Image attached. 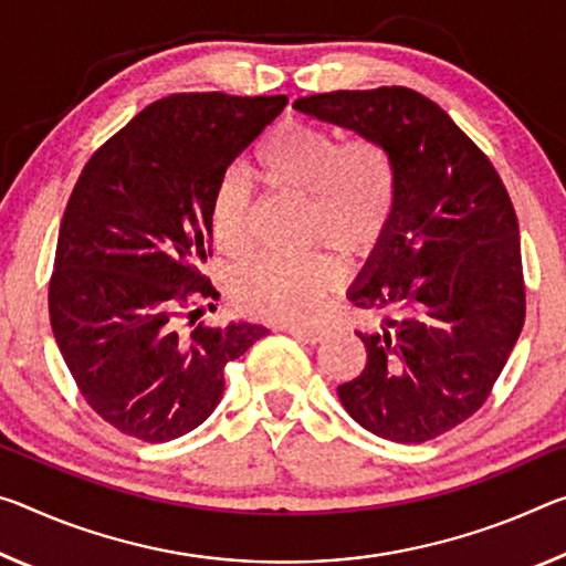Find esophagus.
<instances>
[{"mask_svg":"<svg viewBox=\"0 0 566 566\" xmlns=\"http://www.w3.org/2000/svg\"><path fill=\"white\" fill-rule=\"evenodd\" d=\"M286 332H290L292 337L302 339V343L307 345H317L322 339L327 337V329H319V327H302V325H286Z\"/></svg>","mask_w":566,"mask_h":566,"instance_id":"obj_1","label":"esophagus"}]
</instances>
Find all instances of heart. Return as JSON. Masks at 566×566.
<instances>
[{
    "instance_id": "1",
    "label": "heart",
    "mask_w": 566,
    "mask_h": 566,
    "mask_svg": "<svg viewBox=\"0 0 566 566\" xmlns=\"http://www.w3.org/2000/svg\"><path fill=\"white\" fill-rule=\"evenodd\" d=\"M256 166L266 184L307 199L304 241L345 259L370 254L396 213V164L373 138L343 143L325 125L290 118L269 130ZM251 219L254 188L241 174H229L211 209L213 239L223 254L241 256L251 249ZM332 284L335 264L327 254L262 256L234 274L231 297L247 315L294 319L310 315Z\"/></svg>"
}]
</instances>
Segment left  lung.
<instances>
[{"mask_svg":"<svg viewBox=\"0 0 566 566\" xmlns=\"http://www.w3.org/2000/svg\"><path fill=\"white\" fill-rule=\"evenodd\" d=\"M294 111L382 143L396 164V213L347 292L382 319L357 332L367 363L337 396L385 441H430L486 402L522 335L514 203L476 143L416 90H335Z\"/></svg>","mask_w":566,"mask_h":566,"instance_id":"left-lung-1","label":"left lung"}]
</instances>
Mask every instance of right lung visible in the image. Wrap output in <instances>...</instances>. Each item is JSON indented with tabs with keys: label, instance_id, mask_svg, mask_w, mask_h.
<instances>
[{
	"label": "right lung",
	"instance_id": "1",
	"mask_svg": "<svg viewBox=\"0 0 566 566\" xmlns=\"http://www.w3.org/2000/svg\"><path fill=\"white\" fill-rule=\"evenodd\" d=\"M284 105V95H168L77 178L50 280L52 335L87 406L125 436L164 443L201 426L223 396V367L269 332L196 319L199 302L219 300L201 272L213 196Z\"/></svg>",
	"mask_w": 566,
	"mask_h": 566
}]
</instances>
